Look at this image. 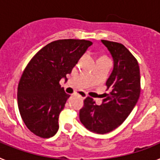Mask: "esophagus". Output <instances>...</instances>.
Listing matches in <instances>:
<instances>
[{"label": "esophagus", "instance_id": "esophagus-1", "mask_svg": "<svg viewBox=\"0 0 160 160\" xmlns=\"http://www.w3.org/2000/svg\"><path fill=\"white\" fill-rule=\"evenodd\" d=\"M78 94L80 96H81V97L82 98H86L87 97V94H86V93H84V92H82V91H79Z\"/></svg>", "mask_w": 160, "mask_h": 160}]
</instances>
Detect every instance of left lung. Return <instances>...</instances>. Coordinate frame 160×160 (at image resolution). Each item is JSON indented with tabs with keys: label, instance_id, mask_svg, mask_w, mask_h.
<instances>
[{
	"label": "left lung",
	"instance_id": "1",
	"mask_svg": "<svg viewBox=\"0 0 160 160\" xmlns=\"http://www.w3.org/2000/svg\"><path fill=\"white\" fill-rule=\"evenodd\" d=\"M111 53L114 68L106 85L111 90L98 106L87 97L79 118L84 127L96 134H106L117 128L128 117L140 94V72L135 58L123 45L102 40Z\"/></svg>",
	"mask_w": 160,
	"mask_h": 160
}]
</instances>
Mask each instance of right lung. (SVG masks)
I'll return each mask as SVG.
<instances>
[{
  "label": "right lung",
  "instance_id": "add662e5",
  "mask_svg": "<svg viewBox=\"0 0 160 160\" xmlns=\"http://www.w3.org/2000/svg\"><path fill=\"white\" fill-rule=\"evenodd\" d=\"M92 42L78 39L58 40L46 45L25 67L18 88L20 114L28 129L42 138L58 132V117L70 94L61 88Z\"/></svg>",
  "mask_w": 160,
  "mask_h": 160
}]
</instances>
